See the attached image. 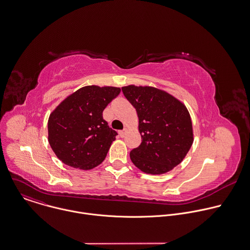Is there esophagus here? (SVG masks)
<instances>
[{"mask_svg":"<svg viewBox=\"0 0 250 250\" xmlns=\"http://www.w3.org/2000/svg\"><path fill=\"white\" fill-rule=\"evenodd\" d=\"M126 132H127V128H124L123 130H120V131H119V134H120L121 137H124Z\"/></svg>","mask_w":250,"mask_h":250,"instance_id":"esophagus-1","label":"esophagus"}]
</instances>
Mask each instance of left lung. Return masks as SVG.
Here are the masks:
<instances>
[{
    "label": "left lung",
    "mask_w": 250,
    "mask_h": 250,
    "mask_svg": "<svg viewBox=\"0 0 250 250\" xmlns=\"http://www.w3.org/2000/svg\"><path fill=\"white\" fill-rule=\"evenodd\" d=\"M135 108L142 142L130 152L133 165L147 174H164L178 166L193 142L192 120L186 106L168 92L153 86H123Z\"/></svg>",
    "instance_id": "obj_1"
}]
</instances>
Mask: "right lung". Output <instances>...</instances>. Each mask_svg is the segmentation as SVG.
<instances>
[{"instance_id": "add662e5", "label": "right lung", "mask_w": 250, "mask_h": 250, "mask_svg": "<svg viewBox=\"0 0 250 250\" xmlns=\"http://www.w3.org/2000/svg\"><path fill=\"white\" fill-rule=\"evenodd\" d=\"M120 87L86 85L67 96L49 115L48 143L65 165L89 170L106 158L118 133L102 113Z\"/></svg>"}]
</instances>
